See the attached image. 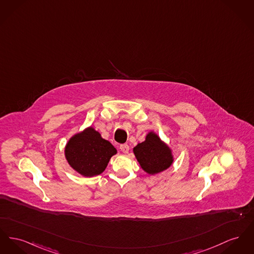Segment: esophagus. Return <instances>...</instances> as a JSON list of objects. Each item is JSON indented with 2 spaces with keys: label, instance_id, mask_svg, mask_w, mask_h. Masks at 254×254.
Returning a JSON list of instances; mask_svg holds the SVG:
<instances>
[{
  "label": "esophagus",
  "instance_id": "obj_1",
  "mask_svg": "<svg viewBox=\"0 0 254 254\" xmlns=\"http://www.w3.org/2000/svg\"><path fill=\"white\" fill-rule=\"evenodd\" d=\"M120 149L124 152V153H127L129 151V147L127 144H123L120 146Z\"/></svg>",
  "mask_w": 254,
  "mask_h": 254
}]
</instances>
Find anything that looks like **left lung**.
Instances as JSON below:
<instances>
[{
	"mask_svg": "<svg viewBox=\"0 0 254 254\" xmlns=\"http://www.w3.org/2000/svg\"><path fill=\"white\" fill-rule=\"evenodd\" d=\"M135 157L141 168L149 175H155L167 170L174 162L172 149L153 131L146 140L133 148Z\"/></svg>",
	"mask_w": 254,
	"mask_h": 254,
	"instance_id": "8db88e82",
	"label": "left lung"
}]
</instances>
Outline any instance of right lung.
Here are the masks:
<instances>
[{
  "instance_id": "1",
  "label": "right lung",
  "mask_w": 254,
  "mask_h": 254,
  "mask_svg": "<svg viewBox=\"0 0 254 254\" xmlns=\"http://www.w3.org/2000/svg\"><path fill=\"white\" fill-rule=\"evenodd\" d=\"M116 153L117 149L113 145L92 127L71 137L65 147V157L69 165L86 178L101 175Z\"/></svg>"
}]
</instances>
